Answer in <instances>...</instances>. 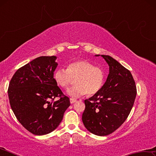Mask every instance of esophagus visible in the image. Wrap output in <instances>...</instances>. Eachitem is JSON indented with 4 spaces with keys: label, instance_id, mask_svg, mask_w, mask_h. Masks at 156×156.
<instances>
[{
    "label": "esophagus",
    "instance_id": "34e87169",
    "mask_svg": "<svg viewBox=\"0 0 156 156\" xmlns=\"http://www.w3.org/2000/svg\"><path fill=\"white\" fill-rule=\"evenodd\" d=\"M76 102V100L75 99H73V98H70V103H71V104L74 103V102Z\"/></svg>",
    "mask_w": 156,
    "mask_h": 156
}]
</instances>
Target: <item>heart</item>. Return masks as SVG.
<instances>
[{
    "mask_svg": "<svg viewBox=\"0 0 156 156\" xmlns=\"http://www.w3.org/2000/svg\"><path fill=\"white\" fill-rule=\"evenodd\" d=\"M105 74L102 68L95 67L86 60H78L69 64L67 69L58 68L54 73V79L58 85L67 89L76 79V85L67 90V94L73 98L96 94L101 89Z\"/></svg>",
    "mask_w": 156,
    "mask_h": 156,
    "instance_id": "b5f03b06",
    "label": "heart"
}]
</instances>
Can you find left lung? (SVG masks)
I'll return each instance as SVG.
<instances>
[{
    "mask_svg": "<svg viewBox=\"0 0 156 156\" xmlns=\"http://www.w3.org/2000/svg\"><path fill=\"white\" fill-rule=\"evenodd\" d=\"M101 56L109 66V73L99 92L84 100L85 109L82 120L89 131L104 136L115 131L126 120L137 91L130 71L112 57Z\"/></svg>",
    "mask_w": 156,
    "mask_h": 156,
    "instance_id": "8db88e82",
    "label": "left lung"
}]
</instances>
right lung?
<instances>
[{
	"instance_id": "obj_1",
	"label": "right lung",
	"mask_w": 156,
	"mask_h": 156,
	"mask_svg": "<svg viewBox=\"0 0 156 156\" xmlns=\"http://www.w3.org/2000/svg\"><path fill=\"white\" fill-rule=\"evenodd\" d=\"M56 56H41L20 67L9 84L10 106L19 122L31 133L55 130L70 105L54 79ZM56 97L60 99L54 101Z\"/></svg>"
}]
</instances>
